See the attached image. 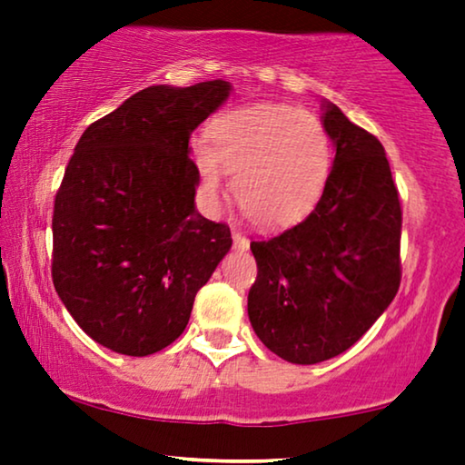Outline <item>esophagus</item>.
<instances>
[{
	"mask_svg": "<svg viewBox=\"0 0 465 465\" xmlns=\"http://www.w3.org/2000/svg\"><path fill=\"white\" fill-rule=\"evenodd\" d=\"M232 243H234V250H239V252L250 250V241H247L241 232L232 234Z\"/></svg>",
	"mask_w": 465,
	"mask_h": 465,
	"instance_id": "1",
	"label": "esophagus"
}]
</instances>
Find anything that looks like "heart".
Wrapping results in <instances>:
<instances>
[{
	"label": "heart",
	"instance_id": "heart-1",
	"mask_svg": "<svg viewBox=\"0 0 465 465\" xmlns=\"http://www.w3.org/2000/svg\"><path fill=\"white\" fill-rule=\"evenodd\" d=\"M212 148L194 145V164L212 199L224 171L239 207L262 231H282L320 203L332 169V148L313 114L283 104H256L220 114L209 124Z\"/></svg>",
	"mask_w": 465,
	"mask_h": 465
}]
</instances>
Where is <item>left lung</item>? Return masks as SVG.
Instances as JSON below:
<instances>
[{"instance_id":"8db88e82","label":"left lung","mask_w":465,"mask_h":465,"mask_svg":"<svg viewBox=\"0 0 465 465\" xmlns=\"http://www.w3.org/2000/svg\"><path fill=\"white\" fill-rule=\"evenodd\" d=\"M322 110L334 161L320 203L301 224L250 245L258 279L247 315L292 364L347 351L400 288L402 209L383 145L330 101Z\"/></svg>"}]
</instances>
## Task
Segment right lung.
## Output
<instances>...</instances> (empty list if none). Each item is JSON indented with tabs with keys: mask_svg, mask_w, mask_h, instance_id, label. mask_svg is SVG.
<instances>
[{
	"mask_svg": "<svg viewBox=\"0 0 465 465\" xmlns=\"http://www.w3.org/2000/svg\"><path fill=\"white\" fill-rule=\"evenodd\" d=\"M226 80L156 84L82 133L53 215V282L75 323L143 358L188 326L196 292L231 250L196 212L190 135L231 94Z\"/></svg>",
	"mask_w": 465,
	"mask_h": 465,
	"instance_id": "add662e5",
	"label": "right lung"
}]
</instances>
